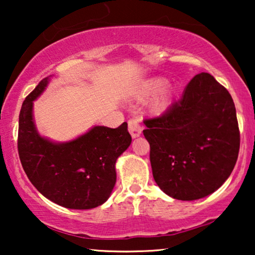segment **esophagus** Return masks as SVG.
Wrapping results in <instances>:
<instances>
[{
  "instance_id": "34e87169",
  "label": "esophagus",
  "mask_w": 255,
  "mask_h": 255,
  "mask_svg": "<svg viewBox=\"0 0 255 255\" xmlns=\"http://www.w3.org/2000/svg\"><path fill=\"white\" fill-rule=\"evenodd\" d=\"M128 131H130L131 135L133 138H137L141 134L142 132V125L140 123V121L137 120V118H132L128 122Z\"/></svg>"
}]
</instances>
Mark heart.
<instances>
[{
    "label": "heart",
    "instance_id": "1",
    "mask_svg": "<svg viewBox=\"0 0 255 255\" xmlns=\"http://www.w3.org/2000/svg\"><path fill=\"white\" fill-rule=\"evenodd\" d=\"M163 83H165V81H163L162 79L151 80V81H148L144 87H142L140 94H139V97H145L152 95L153 93L157 92L158 90H159L148 104L149 110H151V113L153 114H161L162 111L166 110V108L168 107L169 104L172 92H170L168 86H164L162 87Z\"/></svg>",
    "mask_w": 255,
    "mask_h": 255
}]
</instances>
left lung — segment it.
<instances>
[{"label": "left lung", "instance_id": "obj_1", "mask_svg": "<svg viewBox=\"0 0 255 255\" xmlns=\"http://www.w3.org/2000/svg\"><path fill=\"white\" fill-rule=\"evenodd\" d=\"M144 123L153 177L168 196L198 200L231 175L240 146L236 107L209 73L195 75L179 101Z\"/></svg>", "mask_w": 255, "mask_h": 255}]
</instances>
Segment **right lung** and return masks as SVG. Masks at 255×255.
I'll return each instance as SVG.
<instances>
[{"label": "right lung", "instance_id": "right-lung-1", "mask_svg": "<svg viewBox=\"0 0 255 255\" xmlns=\"http://www.w3.org/2000/svg\"><path fill=\"white\" fill-rule=\"evenodd\" d=\"M45 78L24 100L19 113L18 154L23 169L41 195L68 209H93L109 198L116 183V160L131 144L128 123L116 128L94 127L67 142L41 137L34 125L33 101Z\"/></svg>", "mask_w": 255, "mask_h": 255}]
</instances>
